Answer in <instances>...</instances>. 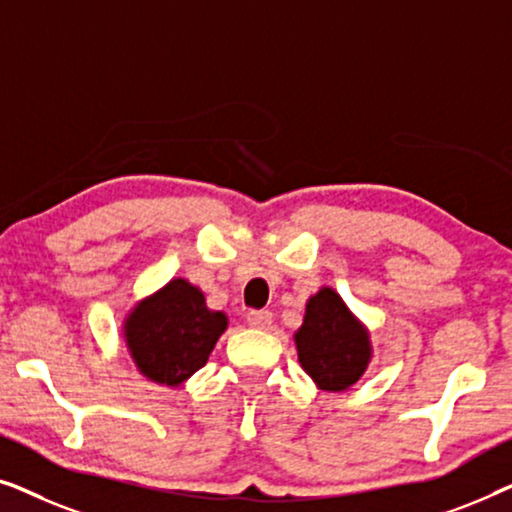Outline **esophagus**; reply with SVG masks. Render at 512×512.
Masks as SVG:
<instances>
[{"instance_id":"34e87169","label":"esophagus","mask_w":512,"mask_h":512,"mask_svg":"<svg viewBox=\"0 0 512 512\" xmlns=\"http://www.w3.org/2000/svg\"><path fill=\"white\" fill-rule=\"evenodd\" d=\"M247 324L251 328H268L272 324V312H268V310H251V312H247Z\"/></svg>"}]
</instances>
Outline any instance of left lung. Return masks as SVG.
I'll list each match as a JSON object with an SVG mask.
<instances>
[{
  "instance_id": "8db88e82",
  "label": "left lung",
  "mask_w": 512,
  "mask_h": 512,
  "mask_svg": "<svg viewBox=\"0 0 512 512\" xmlns=\"http://www.w3.org/2000/svg\"><path fill=\"white\" fill-rule=\"evenodd\" d=\"M296 347L300 366L326 391L352 387L370 361L368 331L328 286L307 300Z\"/></svg>"
}]
</instances>
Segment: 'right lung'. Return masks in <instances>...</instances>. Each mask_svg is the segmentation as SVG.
Listing matches in <instances>:
<instances>
[{
    "label": "right lung",
    "mask_w": 512,
    "mask_h": 512,
    "mask_svg": "<svg viewBox=\"0 0 512 512\" xmlns=\"http://www.w3.org/2000/svg\"><path fill=\"white\" fill-rule=\"evenodd\" d=\"M226 326V314L207 310L198 286L172 279L125 319V340L149 380L177 387L205 366Z\"/></svg>",
    "instance_id": "obj_1"
}]
</instances>
